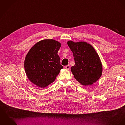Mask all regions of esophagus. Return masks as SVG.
Segmentation results:
<instances>
[{
	"label": "esophagus",
	"instance_id": "obj_1",
	"mask_svg": "<svg viewBox=\"0 0 125 125\" xmlns=\"http://www.w3.org/2000/svg\"><path fill=\"white\" fill-rule=\"evenodd\" d=\"M65 68L66 70H69V68H70V65L68 64V65L65 66Z\"/></svg>",
	"mask_w": 125,
	"mask_h": 125
}]
</instances>
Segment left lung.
Here are the masks:
<instances>
[{
    "label": "left lung",
    "mask_w": 125,
    "mask_h": 125,
    "mask_svg": "<svg viewBox=\"0 0 125 125\" xmlns=\"http://www.w3.org/2000/svg\"><path fill=\"white\" fill-rule=\"evenodd\" d=\"M74 58L75 64L72 66L74 77L83 86L91 85L102 76L103 65L94 48L86 42H67Z\"/></svg>",
    "instance_id": "left-lung-1"
}]
</instances>
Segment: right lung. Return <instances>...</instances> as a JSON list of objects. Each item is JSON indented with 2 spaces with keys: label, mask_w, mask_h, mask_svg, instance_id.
<instances>
[{
  "label": "right lung",
  "mask_w": 125,
  "mask_h": 125,
  "mask_svg": "<svg viewBox=\"0 0 125 125\" xmlns=\"http://www.w3.org/2000/svg\"><path fill=\"white\" fill-rule=\"evenodd\" d=\"M61 44L53 39H44L35 44L24 60L25 73L29 80L44 89L55 81L63 66L58 52Z\"/></svg>",
  "instance_id": "add662e5"
}]
</instances>
